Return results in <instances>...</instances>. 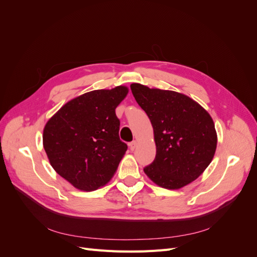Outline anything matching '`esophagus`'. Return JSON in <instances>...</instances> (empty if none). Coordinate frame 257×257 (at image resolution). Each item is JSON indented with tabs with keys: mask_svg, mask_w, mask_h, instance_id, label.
<instances>
[{
	"mask_svg": "<svg viewBox=\"0 0 257 257\" xmlns=\"http://www.w3.org/2000/svg\"><path fill=\"white\" fill-rule=\"evenodd\" d=\"M130 149H131V151H134L135 150V148H136V146H137V142L136 141H133L132 143H130Z\"/></svg>",
	"mask_w": 257,
	"mask_h": 257,
	"instance_id": "esophagus-1",
	"label": "esophagus"
}]
</instances>
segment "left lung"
<instances>
[{
	"label": "left lung",
	"mask_w": 257,
	"mask_h": 257,
	"mask_svg": "<svg viewBox=\"0 0 257 257\" xmlns=\"http://www.w3.org/2000/svg\"><path fill=\"white\" fill-rule=\"evenodd\" d=\"M153 126L157 155L145 174L162 188L178 190L197 179L211 163L216 132L211 116L181 93L131 84Z\"/></svg>",
	"instance_id": "1"
}]
</instances>
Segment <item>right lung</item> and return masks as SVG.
<instances>
[{
	"label": "right lung",
	"instance_id": "1",
	"mask_svg": "<svg viewBox=\"0 0 257 257\" xmlns=\"http://www.w3.org/2000/svg\"><path fill=\"white\" fill-rule=\"evenodd\" d=\"M128 89L94 90L62 106L46 123L44 149L53 169L76 189L94 191L114 175L124 153L115 108Z\"/></svg>",
	"mask_w": 257,
	"mask_h": 257
}]
</instances>
